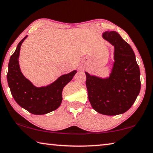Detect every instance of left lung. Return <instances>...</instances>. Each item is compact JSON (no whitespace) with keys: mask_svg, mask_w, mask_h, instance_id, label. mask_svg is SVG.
Listing matches in <instances>:
<instances>
[{"mask_svg":"<svg viewBox=\"0 0 153 153\" xmlns=\"http://www.w3.org/2000/svg\"><path fill=\"white\" fill-rule=\"evenodd\" d=\"M102 37L114 48V62L108 77L103 78L85 72L88 99L98 113L121 114L131 107L140 93V68L131 47L117 32L105 31Z\"/></svg>","mask_w":153,"mask_h":153,"instance_id":"8db88e82","label":"left lung"}]
</instances>
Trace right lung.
<instances>
[{
	"label": "right lung",
	"mask_w": 153,
	"mask_h": 153,
	"mask_svg": "<svg viewBox=\"0 0 153 153\" xmlns=\"http://www.w3.org/2000/svg\"><path fill=\"white\" fill-rule=\"evenodd\" d=\"M26 37L27 36L20 41L10 58L7 75V82L12 96L20 107L33 114H45L56 110L60 105L62 90L73 79L77 71L74 70L62 75L48 86H34L24 77L19 65L20 47Z\"/></svg>",
	"instance_id": "1"
}]
</instances>
